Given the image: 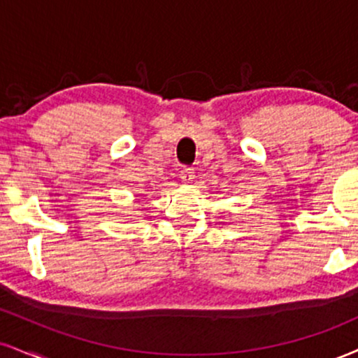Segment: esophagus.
Instances as JSON below:
<instances>
[{"instance_id":"34e87169","label":"esophagus","mask_w":358,"mask_h":358,"mask_svg":"<svg viewBox=\"0 0 358 358\" xmlns=\"http://www.w3.org/2000/svg\"><path fill=\"white\" fill-rule=\"evenodd\" d=\"M180 178H182V182L187 183V185L193 183V182H195V178H196L195 170H193V168H183V170L180 171Z\"/></svg>"}]
</instances>
